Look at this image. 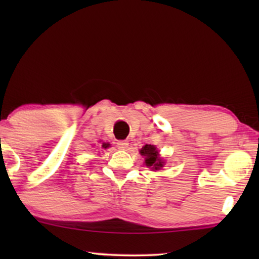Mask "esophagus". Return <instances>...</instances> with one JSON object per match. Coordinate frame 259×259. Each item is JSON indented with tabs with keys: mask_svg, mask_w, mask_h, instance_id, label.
Instances as JSON below:
<instances>
[{
	"mask_svg": "<svg viewBox=\"0 0 259 259\" xmlns=\"http://www.w3.org/2000/svg\"><path fill=\"white\" fill-rule=\"evenodd\" d=\"M116 146H118L120 150H127V147H128V141H127V140H119L118 143H116Z\"/></svg>",
	"mask_w": 259,
	"mask_h": 259,
	"instance_id": "34e87169",
	"label": "esophagus"
}]
</instances>
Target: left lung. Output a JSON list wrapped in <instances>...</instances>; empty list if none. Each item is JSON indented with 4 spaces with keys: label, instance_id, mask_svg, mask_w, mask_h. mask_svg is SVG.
<instances>
[{
    "label": "left lung",
    "instance_id": "obj_1",
    "mask_svg": "<svg viewBox=\"0 0 259 259\" xmlns=\"http://www.w3.org/2000/svg\"><path fill=\"white\" fill-rule=\"evenodd\" d=\"M141 155L145 157V164L148 167H152L154 169H159L162 167L164 162L160 158H159V153L153 145H145V146L140 150Z\"/></svg>",
    "mask_w": 259,
    "mask_h": 259
}]
</instances>
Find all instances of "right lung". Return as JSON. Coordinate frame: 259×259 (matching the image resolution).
Listing matches in <instances>:
<instances>
[{"mask_svg":"<svg viewBox=\"0 0 259 259\" xmlns=\"http://www.w3.org/2000/svg\"><path fill=\"white\" fill-rule=\"evenodd\" d=\"M102 147H104V148H107V147H109V144H102Z\"/></svg>","mask_w":259,"mask_h":259,"instance_id":"obj_1","label":"right lung"}]
</instances>
